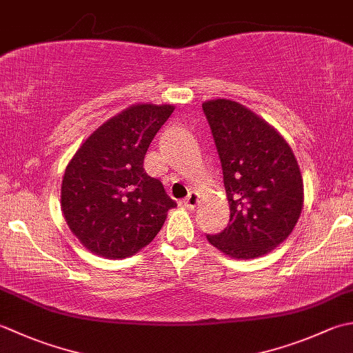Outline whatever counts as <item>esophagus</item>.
<instances>
[{"instance_id":"obj_1","label":"esophagus","mask_w":353,"mask_h":353,"mask_svg":"<svg viewBox=\"0 0 353 353\" xmlns=\"http://www.w3.org/2000/svg\"><path fill=\"white\" fill-rule=\"evenodd\" d=\"M182 203H183L185 208L194 210L196 206H197V203H199V196L196 194V192H190V194L183 199Z\"/></svg>"}]
</instances>
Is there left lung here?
<instances>
[{
    "label": "left lung",
    "mask_w": 353,
    "mask_h": 353,
    "mask_svg": "<svg viewBox=\"0 0 353 353\" xmlns=\"http://www.w3.org/2000/svg\"><path fill=\"white\" fill-rule=\"evenodd\" d=\"M223 171L230 225L210 243L231 259L250 260L283 243L300 219L303 177L277 130L241 103H202Z\"/></svg>",
    "instance_id": "left-lung-1"
}]
</instances>
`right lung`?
Returning a JSON list of instances; mask_svg holds the SVG:
<instances>
[{"label":"right lung","instance_id":"right-lung-1","mask_svg":"<svg viewBox=\"0 0 353 353\" xmlns=\"http://www.w3.org/2000/svg\"><path fill=\"white\" fill-rule=\"evenodd\" d=\"M171 103H133L96 128L68 162L61 210L81 245L99 257H131L153 240L176 202L143 170Z\"/></svg>","mask_w":353,"mask_h":353}]
</instances>
